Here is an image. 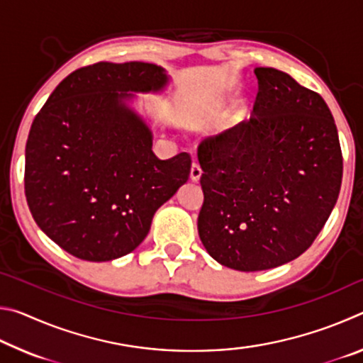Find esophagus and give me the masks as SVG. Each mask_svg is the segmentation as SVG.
Wrapping results in <instances>:
<instances>
[{"label": "esophagus", "instance_id": "obj_1", "mask_svg": "<svg viewBox=\"0 0 363 363\" xmlns=\"http://www.w3.org/2000/svg\"><path fill=\"white\" fill-rule=\"evenodd\" d=\"M201 173H203V171H201L200 164L192 163V168H190V179H192L194 182H199L200 177H201Z\"/></svg>", "mask_w": 363, "mask_h": 363}]
</instances>
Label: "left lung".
Here are the masks:
<instances>
[{
	"label": "left lung",
	"mask_w": 363,
	"mask_h": 363,
	"mask_svg": "<svg viewBox=\"0 0 363 363\" xmlns=\"http://www.w3.org/2000/svg\"><path fill=\"white\" fill-rule=\"evenodd\" d=\"M255 115L199 147V235L219 264L256 272L296 259L340 195L342 155L320 94L257 67Z\"/></svg>",
	"instance_id": "8db88e82"
}]
</instances>
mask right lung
Masks as SVG:
<instances>
[{"instance_id": "add662e5", "label": "right lung", "mask_w": 363, "mask_h": 363, "mask_svg": "<svg viewBox=\"0 0 363 363\" xmlns=\"http://www.w3.org/2000/svg\"><path fill=\"white\" fill-rule=\"evenodd\" d=\"M169 77L147 62H99L64 78L35 116L26 147V196L40 229L72 256L112 261L136 250L153 214L190 174L186 152L160 160L138 93Z\"/></svg>"}]
</instances>
